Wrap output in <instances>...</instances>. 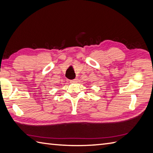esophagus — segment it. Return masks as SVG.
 Here are the masks:
<instances>
[{
	"label": "esophagus",
	"instance_id": "esophagus-1",
	"mask_svg": "<svg viewBox=\"0 0 153 153\" xmlns=\"http://www.w3.org/2000/svg\"><path fill=\"white\" fill-rule=\"evenodd\" d=\"M77 81H78V79H77L76 78V79H73V80H71L70 82H71V83H77Z\"/></svg>",
	"mask_w": 153,
	"mask_h": 153
}]
</instances>
